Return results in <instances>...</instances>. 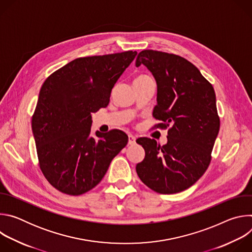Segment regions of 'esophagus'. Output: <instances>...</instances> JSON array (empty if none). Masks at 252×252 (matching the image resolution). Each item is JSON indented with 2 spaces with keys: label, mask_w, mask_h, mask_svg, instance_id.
Returning <instances> with one entry per match:
<instances>
[{
  "label": "esophagus",
  "mask_w": 252,
  "mask_h": 252,
  "mask_svg": "<svg viewBox=\"0 0 252 252\" xmlns=\"http://www.w3.org/2000/svg\"><path fill=\"white\" fill-rule=\"evenodd\" d=\"M135 136H133L132 134H128V145L129 146H133L135 145Z\"/></svg>",
  "instance_id": "esophagus-1"
}]
</instances>
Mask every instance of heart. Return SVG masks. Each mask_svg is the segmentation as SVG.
<instances>
[{"label":"heart","mask_w":252,"mask_h":252,"mask_svg":"<svg viewBox=\"0 0 252 252\" xmlns=\"http://www.w3.org/2000/svg\"><path fill=\"white\" fill-rule=\"evenodd\" d=\"M139 77H145V76H139ZM138 78V77H137Z\"/></svg>","instance_id":"obj_1"}]
</instances>
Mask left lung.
<instances>
[{
  "instance_id": "1",
  "label": "left lung",
  "mask_w": 252,
  "mask_h": 252,
  "mask_svg": "<svg viewBox=\"0 0 252 252\" xmlns=\"http://www.w3.org/2000/svg\"><path fill=\"white\" fill-rule=\"evenodd\" d=\"M145 64L156 79L158 104L153 116L166 128L163 146L149 137L136 142L146 152L135 169L151 189L172 194L194 185L207 169L220 131L217 97L212 85L183 57L158 51H141L135 65Z\"/></svg>"
}]
</instances>
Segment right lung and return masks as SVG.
Listing matches in <instances>:
<instances>
[{"label": "right lung", "mask_w": 252, "mask_h": 252, "mask_svg": "<svg viewBox=\"0 0 252 252\" xmlns=\"http://www.w3.org/2000/svg\"><path fill=\"white\" fill-rule=\"evenodd\" d=\"M136 54L79 58L43 84L32 130L41 170L59 191L81 195L94 189L126 146L128 137L120 129L91 136L92 114L109 104L115 84Z\"/></svg>", "instance_id": "obj_1"}]
</instances>
